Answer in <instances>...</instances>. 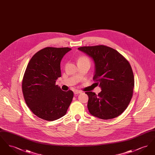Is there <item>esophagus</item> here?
Wrapping results in <instances>:
<instances>
[{
    "mask_svg": "<svg viewBox=\"0 0 155 155\" xmlns=\"http://www.w3.org/2000/svg\"><path fill=\"white\" fill-rule=\"evenodd\" d=\"M74 93L75 95H77V94H81V93H82V92H81V91H79V90H75Z\"/></svg>",
    "mask_w": 155,
    "mask_h": 155,
    "instance_id": "esophagus-1",
    "label": "esophagus"
}]
</instances>
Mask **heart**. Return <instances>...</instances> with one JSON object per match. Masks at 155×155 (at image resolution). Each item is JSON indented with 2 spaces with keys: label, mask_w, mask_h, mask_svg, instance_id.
<instances>
[{
  "label": "heart",
  "mask_w": 155,
  "mask_h": 155,
  "mask_svg": "<svg viewBox=\"0 0 155 155\" xmlns=\"http://www.w3.org/2000/svg\"><path fill=\"white\" fill-rule=\"evenodd\" d=\"M80 62H88L90 63V60L87 56H81L78 59V63H80Z\"/></svg>",
  "instance_id": "1"
}]
</instances>
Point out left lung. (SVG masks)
<instances>
[{"label":"left lung","instance_id":"left-lung-1","mask_svg":"<svg viewBox=\"0 0 155 155\" xmlns=\"http://www.w3.org/2000/svg\"><path fill=\"white\" fill-rule=\"evenodd\" d=\"M92 58L95 63L93 80L102 91L97 95L87 92L88 109L94 116L109 120L120 116L133 97L134 78L128 60L116 50L104 45L78 48Z\"/></svg>","mask_w":155,"mask_h":155}]
</instances>
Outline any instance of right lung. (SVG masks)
Wrapping results in <instances>:
<instances>
[{
    "mask_svg": "<svg viewBox=\"0 0 155 155\" xmlns=\"http://www.w3.org/2000/svg\"><path fill=\"white\" fill-rule=\"evenodd\" d=\"M69 48L47 47L30 60L23 77L22 90L25 103L37 117L54 121L66 114L74 94L63 91L56 80L61 77L60 62Z\"/></svg>",
    "mask_w": 155,
    "mask_h": 155,
    "instance_id": "add662e5",
    "label": "right lung"
}]
</instances>
